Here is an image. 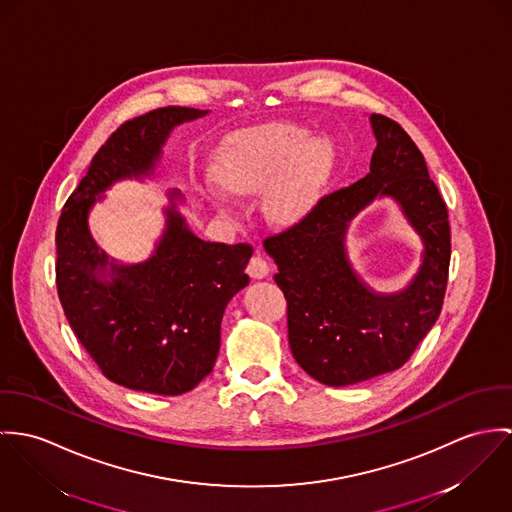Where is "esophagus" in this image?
Returning <instances> with one entry per match:
<instances>
[{
  "label": "esophagus",
  "mask_w": 512,
  "mask_h": 512,
  "mask_svg": "<svg viewBox=\"0 0 512 512\" xmlns=\"http://www.w3.org/2000/svg\"><path fill=\"white\" fill-rule=\"evenodd\" d=\"M269 273H271V267H269V263H267L261 255H253V257L249 259V263H247V275H249L251 279H265Z\"/></svg>",
  "instance_id": "1"
}]
</instances>
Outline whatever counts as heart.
<instances>
[{
  "label": "heart",
  "instance_id": "1",
  "mask_svg": "<svg viewBox=\"0 0 512 512\" xmlns=\"http://www.w3.org/2000/svg\"><path fill=\"white\" fill-rule=\"evenodd\" d=\"M304 133L290 125H275L235 139L216 167V180L237 194L257 192L279 171L300 145ZM334 163L328 139H312L300 147L288 172L265 196V210L277 222H296L314 204Z\"/></svg>",
  "mask_w": 512,
  "mask_h": 512
}]
</instances>
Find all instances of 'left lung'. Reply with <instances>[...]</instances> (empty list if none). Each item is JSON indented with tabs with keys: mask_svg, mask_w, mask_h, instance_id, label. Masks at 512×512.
<instances>
[{
	"mask_svg": "<svg viewBox=\"0 0 512 512\" xmlns=\"http://www.w3.org/2000/svg\"><path fill=\"white\" fill-rule=\"evenodd\" d=\"M371 172L324 194L296 224L265 237L288 306V343L316 381L345 387L402 367L436 324L450 271V222L424 155L387 115H371ZM377 195H393L425 243L415 281L398 295L371 291L348 263L344 229Z\"/></svg>",
	"mask_w": 512,
	"mask_h": 512,
	"instance_id": "obj_1",
	"label": "left lung"
}]
</instances>
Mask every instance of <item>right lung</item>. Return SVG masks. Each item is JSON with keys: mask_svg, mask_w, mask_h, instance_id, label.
I'll list each match as a JSON object with an SVG mask.
<instances>
[{"mask_svg": "<svg viewBox=\"0 0 512 512\" xmlns=\"http://www.w3.org/2000/svg\"><path fill=\"white\" fill-rule=\"evenodd\" d=\"M204 114L169 106L123 121L58 220L55 271L64 316L100 371L127 389L169 397L194 389L214 369L229 300L249 283V243L202 241L174 212L149 261L112 265V283L94 277L96 267L108 265L86 229L96 196L119 178L151 172L172 127Z\"/></svg>", "mask_w": 512, "mask_h": 512, "instance_id": "add662e5", "label": "right lung"}]
</instances>
